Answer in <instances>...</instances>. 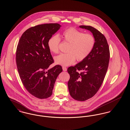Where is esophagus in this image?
<instances>
[{
  "label": "esophagus",
  "mask_w": 130,
  "mask_h": 130,
  "mask_svg": "<svg viewBox=\"0 0 130 130\" xmlns=\"http://www.w3.org/2000/svg\"><path fill=\"white\" fill-rule=\"evenodd\" d=\"M62 68V70H63V71H67V68H66V67H63Z\"/></svg>",
  "instance_id": "34e87169"
}]
</instances>
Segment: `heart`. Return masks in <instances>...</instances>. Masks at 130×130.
I'll list each match as a JSON object with an SVG mask.
<instances>
[{"label":"heart","mask_w":130,"mask_h":130,"mask_svg":"<svg viewBox=\"0 0 130 130\" xmlns=\"http://www.w3.org/2000/svg\"><path fill=\"white\" fill-rule=\"evenodd\" d=\"M63 41L69 43L67 53H61L54 58L55 63L62 66H68L73 63L77 59L81 61L86 58L91 52L95 44L93 36L84 33L74 28L64 30L62 34ZM61 39L55 35L48 40L47 45L50 51L53 53L59 52Z\"/></svg>","instance_id":"b5f03b06"}]
</instances>
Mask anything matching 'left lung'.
<instances>
[{
    "label": "left lung",
    "mask_w": 130,
    "mask_h": 130,
    "mask_svg": "<svg viewBox=\"0 0 130 130\" xmlns=\"http://www.w3.org/2000/svg\"><path fill=\"white\" fill-rule=\"evenodd\" d=\"M79 27L90 31L95 40L89 56L68 69L70 95L75 100L84 101L93 97L100 88L109 66V50L106 38L96 29L85 25Z\"/></svg>",
    "instance_id": "1"
}]
</instances>
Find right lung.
<instances>
[{"mask_svg":"<svg viewBox=\"0 0 130 130\" xmlns=\"http://www.w3.org/2000/svg\"><path fill=\"white\" fill-rule=\"evenodd\" d=\"M62 26L47 23L29 28L21 37L16 52V62L21 80L32 95L45 99L52 95L56 80L62 71L54 62L47 42Z\"/></svg>","mask_w":130,"mask_h":130,"instance_id":"1","label":"right lung"}]
</instances>
